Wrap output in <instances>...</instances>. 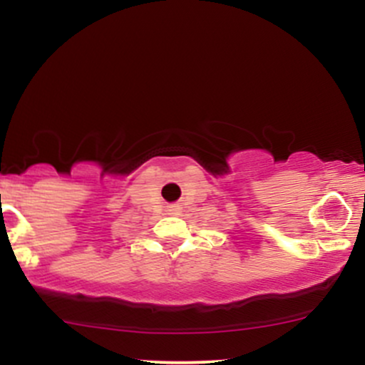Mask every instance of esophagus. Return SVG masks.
Returning <instances> with one entry per match:
<instances>
[{"mask_svg":"<svg viewBox=\"0 0 365 365\" xmlns=\"http://www.w3.org/2000/svg\"><path fill=\"white\" fill-rule=\"evenodd\" d=\"M168 212H170V215H178V212H180V206H171V207L168 209Z\"/></svg>","mask_w":365,"mask_h":365,"instance_id":"1","label":"esophagus"}]
</instances>
